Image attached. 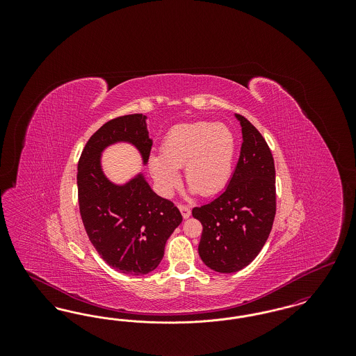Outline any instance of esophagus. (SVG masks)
<instances>
[{
	"instance_id": "1",
	"label": "esophagus",
	"mask_w": 356,
	"mask_h": 356,
	"mask_svg": "<svg viewBox=\"0 0 356 356\" xmlns=\"http://www.w3.org/2000/svg\"><path fill=\"white\" fill-rule=\"evenodd\" d=\"M179 209H180V212H181V215H183V218H184V219H188V218L191 216V208H189L188 205L179 204Z\"/></svg>"
}]
</instances>
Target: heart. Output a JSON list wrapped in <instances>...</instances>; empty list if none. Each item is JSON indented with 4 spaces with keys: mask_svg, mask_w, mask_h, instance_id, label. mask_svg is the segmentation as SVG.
Here are the masks:
<instances>
[{
    "mask_svg": "<svg viewBox=\"0 0 356 356\" xmlns=\"http://www.w3.org/2000/svg\"><path fill=\"white\" fill-rule=\"evenodd\" d=\"M236 154V138L224 124L196 121L179 124L163 138L160 156H151L148 165L163 196H170L179 184L177 170L184 168L191 189L212 196L229 180Z\"/></svg>",
    "mask_w": 356,
    "mask_h": 356,
    "instance_id": "1",
    "label": "heart"
}]
</instances>
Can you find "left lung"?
<instances>
[{"label": "left lung", "mask_w": 356, "mask_h": 356, "mask_svg": "<svg viewBox=\"0 0 356 356\" xmlns=\"http://www.w3.org/2000/svg\"><path fill=\"white\" fill-rule=\"evenodd\" d=\"M235 116L243 134L235 172L220 196L192 209L203 225L199 254L207 267L221 273L240 271L254 260L270 236L276 213L271 149L248 120Z\"/></svg>", "instance_id": "8db88e82"}]
</instances>
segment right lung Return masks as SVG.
Listing matches in <instances>:
<instances>
[{
  "instance_id": "1",
  "label": "right lung",
  "mask_w": 356,
  "mask_h": 356,
  "mask_svg": "<svg viewBox=\"0 0 356 356\" xmlns=\"http://www.w3.org/2000/svg\"><path fill=\"white\" fill-rule=\"evenodd\" d=\"M121 141L136 147L147 164L152 148L147 116L111 120L88 140L77 167L79 205L85 231L104 261L138 276L160 264L165 243L183 216L175 204L153 192L143 173L122 186L104 175L102 151Z\"/></svg>"
}]
</instances>
